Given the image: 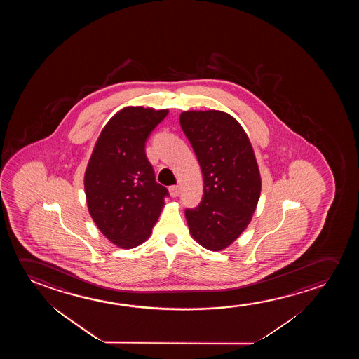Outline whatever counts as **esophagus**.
<instances>
[{
	"label": "esophagus",
	"mask_w": 359,
	"mask_h": 359,
	"mask_svg": "<svg viewBox=\"0 0 359 359\" xmlns=\"http://www.w3.org/2000/svg\"><path fill=\"white\" fill-rule=\"evenodd\" d=\"M180 187H177V185H172V187H169V192H170V195L172 197H177L180 195Z\"/></svg>",
	"instance_id": "1"
}]
</instances>
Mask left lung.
<instances>
[{
  "mask_svg": "<svg viewBox=\"0 0 359 359\" xmlns=\"http://www.w3.org/2000/svg\"><path fill=\"white\" fill-rule=\"evenodd\" d=\"M180 125L203 177L201 203L185 211L187 226L200 245L221 251L245 231L260 198L255 153L241 123L224 111H182Z\"/></svg>",
  "mask_w": 359,
  "mask_h": 359,
  "instance_id": "obj_1",
  "label": "left lung"
}]
</instances>
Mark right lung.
<instances>
[{"label":"right lung","mask_w":359,"mask_h":359,"mask_svg":"<svg viewBox=\"0 0 359 359\" xmlns=\"http://www.w3.org/2000/svg\"><path fill=\"white\" fill-rule=\"evenodd\" d=\"M169 110L126 107L104 126L84 172L89 215L123 249L147 241L161 216L167 187L156 182L146 141Z\"/></svg>","instance_id":"1"}]
</instances>
